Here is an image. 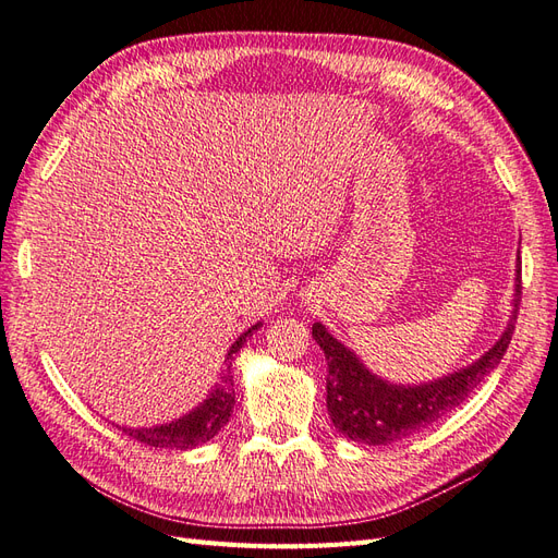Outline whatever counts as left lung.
I'll return each instance as SVG.
<instances>
[{
    "label": "left lung",
    "mask_w": 558,
    "mask_h": 558,
    "mask_svg": "<svg viewBox=\"0 0 558 558\" xmlns=\"http://www.w3.org/2000/svg\"><path fill=\"white\" fill-rule=\"evenodd\" d=\"M519 302L521 262L517 259L511 316L505 332L474 363L420 384H396L375 375L359 359V353L341 344L323 323H313L311 335L323 349L327 373H330L327 375V412L337 432L365 446H389L446 417L502 361L513 325H517Z\"/></svg>",
    "instance_id": "8db88e82"
}]
</instances>
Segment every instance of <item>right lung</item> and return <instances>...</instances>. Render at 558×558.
<instances>
[{"mask_svg":"<svg viewBox=\"0 0 558 558\" xmlns=\"http://www.w3.org/2000/svg\"><path fill=\"white\" fill-rule=\"evenodd\" d=\"M262 325H264L262 320L254 323L233 341L231 349H228V353H226V361H223V367L219 373V381L209 389L203 403H197L193 410L185 412V415H181L179 420H171L165 424H153V426H124V424L120 426L116 422L112 424L122 428V434H126L134 440L146 442V446H153V448L193 450L197 446H203V442L211 440L233 415L235 391H233L231 369H233L235 355L240 353L242 347L247 344L252 332L259 330Z\"/></svg>","mask_w":558,"mask_h":558,"instance_id":"add662e5","label":"right lung"}]
</instances>
